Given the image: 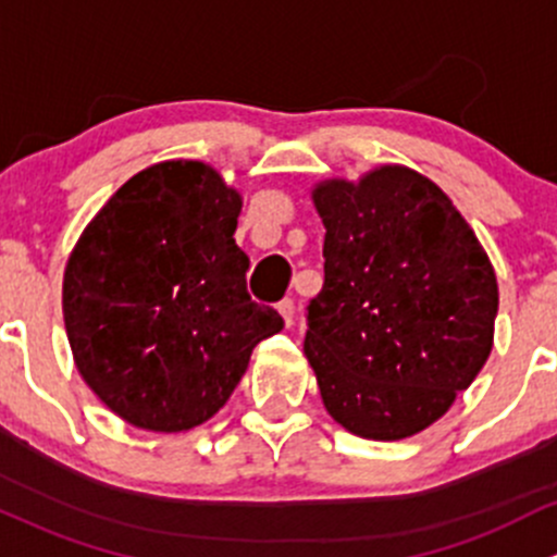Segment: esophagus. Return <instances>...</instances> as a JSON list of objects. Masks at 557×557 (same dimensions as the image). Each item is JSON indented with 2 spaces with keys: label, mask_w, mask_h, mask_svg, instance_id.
Listing matches in <instances>:
<instances>
[{
  "label": "esophagus",
  "mask_w": 557,
  "mask_h": 557,
  "mask_svg": "<svg viewBox=\"0 0 557 557\" xmlns=\"http://www.w3.org/2000/svg\"><path fill=\"white\" fill-rule=\"evenodd\" d=\"M278 313H281V319H284V324H286V326L295 324V302H292L289 297H286V300H281V302H278Z\"/></svg>",
  "instance_id": "34e87169"
}]
</instances>
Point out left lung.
Returning <instances> with one entry per match:
<instances>
[{"label":"left lung","mask_w":557,"mask_h":557,"mask_svg":"<svg viewBox=\"0 0 557 557\" xmlns=\"http://www.w3.org/2000/svg\"><path fill=\"white\" fill-rule=\"evenodd\" d=\"M311 198L326 233L306 357L326 412L359 437H412L488 359V255L448 195L405 165L321 182Z\"/></svg>","instance_id":"obj_1"}]
</instances>
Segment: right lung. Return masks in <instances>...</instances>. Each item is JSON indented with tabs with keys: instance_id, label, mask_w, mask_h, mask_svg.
Listing matches in <instances>:
<instances>
[{
	"instance_id": "1",
	"label": "right lung",
	"mask_w": 557,
	"mask_h": 557,
	"mask_svg": "<svg viewBox=\"0 0 557 557\" xmlns=\"http://www.w3.org/2000/svg\"><path fill=\"white\" fill-rule=\"evenodd\" d=\"M240 195L200 160L131 176L90 220L64 271V324L83 381L114 416L187 432L231 399L284 319L251 302Z\"/></svg>"
}]
</instances>
